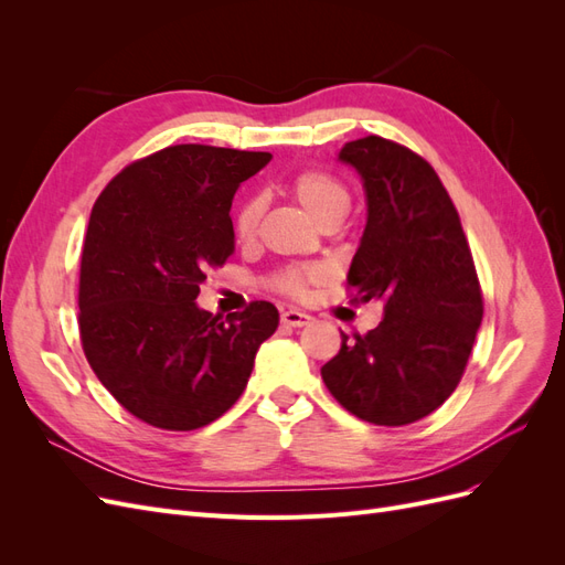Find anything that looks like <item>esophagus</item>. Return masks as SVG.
<instances>
[{"mask_svg": "<svg viewBox=\"0 0 565 565\" xmlns=\"http://www.w3.org/2000/svg\"><path fill=\"white\" fill-rule=\"evenodd\" d=\"M280 320H282V324H287V328H303V324L311 322V316L301 313L297 309H289V311H282Z\"/></svg>", "mask_w": 565, "mask_h": 565, "instance_id": "1", "label": "esophagus"}]
</instances>
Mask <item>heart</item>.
Returning a JSON list of instances; mask_svg holds the SVG:
<instances>
[{
  "label": "heart",
  "mask_w": 565,
  "mask_h": 565,
  "mask_svg": "<svg viewBox=\"0 0 565 565\" xmlns=\"http://www.w3.org/2000/svg\"><path fill=\"white\" fill-rule=\"evenodd\" d=\"M292 195L297 198L303 212L309 214L320 228L328 224H341L351 210V195L347 191V185L328 172H318V169H311V172H301L299 177H295ZM262 214H264V198L245 200L241 207H237L233 218L235 235L241 237V241H252L256 228H259ZM320 280H322L320 268H313V266L289 268L282 273V276H278L276 287L285 295L303 297L306 287Z\"/></svg>",
  "instance_id": "1"
}]
</instances>
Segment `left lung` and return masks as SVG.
<instances>
[{
    "mask_svg": "<svg viewBox=\"0 0 565 565\" xmlns=\"http://www.w3.org/2000/svg\"><path fill=\"white\" fill-rule=\"evenodd\" d=\"M363 181L367 221L347 282L384 318L365 337L341 332L320 374L351 415L403 426L450 398L483 320L481 285L455 204L434 167L382 136L341 146Z\"/></svg>",
    "mask_w": 565,
    "mask_h": 565,
    "instance_id": "left-lung-1",
    "label": "left lung"
}]
</instances>
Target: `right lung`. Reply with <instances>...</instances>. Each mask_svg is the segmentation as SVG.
Masks as SVG:
<instances>
[{"label":"right lung","instance_id":"right-lung-1","mask_svg":"<svg viewBox=\"0 0 565 565\" xmlns=\"http://www.w3.org/2000/svg\"><path fill=\"white\" fill-rule=\"evenodd\" d=\"M270 152L169 146L98 195L79 268V334L96 377L134 417L193 431L243 396L278 309L198 306L212 266L235 252L231 204Z\"/></svg>","mask_w":565,"mask_h":565}]
</instances>
